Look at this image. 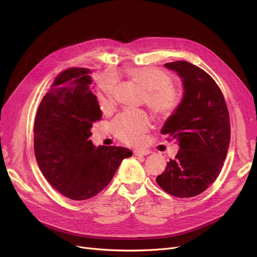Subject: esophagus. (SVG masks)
I'll list each match as a JSON object with an SVG mask.
<instances>
[{
	"label": "esophagus",
	"mask_w": 257,
	"mask_h": 257,
	"mask_svg": "<svg viewBox=\"0 0 257 257\" xmlns=\"http://www.w3.org/2000/svg\"><path fill=\"white\" fill-rule=\"evenodd\" d=\"M134 152V155L137 156H144V155H149L151 153L150 150L148 149H136L133 151Z\"/></svg>",
	"instance_id": "1"
}]
</instances>
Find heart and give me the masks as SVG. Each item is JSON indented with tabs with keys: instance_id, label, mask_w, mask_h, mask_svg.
<instances>
[{
	"instance_id": "obj_1",
	"label": "heart",
	"mask_w": 257,
	"mask_h": 257,
	"mask_svg": "<svg viewBox=\"0 0 257 257\" xmlns=\"http://www.w3.org/2000/svg\"><path fill=\"white\" fill-rule=\"evenodd\" d=\"M125 74L146 90V103L154 113L168 116L178 109L182 101V92L172 84L169 74L152 66L128 67ZM114 88L115 78L112 75H105L101 81L102 93L99 96L102 110L109 107ZM149 126V116L140 109L125 110L112 123L116 138L131 145L143 143Z\"/></svg>"
}]
</instances>
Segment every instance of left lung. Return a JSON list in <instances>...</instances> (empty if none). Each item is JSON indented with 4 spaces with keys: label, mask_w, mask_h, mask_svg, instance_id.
I'll return each mask as SVG.
<instances>
[{
    "label": "left lung",
    "mask_w": 257,
    "mask_h": 257,
    "mask_svg": "<svg viewBox=\"0 0 257 257\" xmlns=\"http://www.w3.org/2000/svg\"><path fill=\"white\" fill-rule=\"evenodd\" d=\"M165 66L181 78L183 97L161 128L179 151L156 182L172 196L190 198L219 176L230 143V120L223 93L206 72L183 60Z\"/></svg>",
    "instance_id": "left-lung-1"
}]
</instances>
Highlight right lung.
Wrapping results in <instances>:
<instances>
[{"label": "right lung", "mask_w": 257, "mask_h": 257, "mask_svg": "<svg viewBox=\"0 0 257 257\" xmlns=\"http://www.w3.org/2000/svg\"><path fill=\"white\" fill-rule=\"evenodd\" d=\"M88 69L59 74L39 104L34 121V153L48 182L72 200H86L109 184L121 160L132 156L124 147H94L92 123L101 119L90 90Z\"/></svg>", "instance_id": "1"}]
</instances>
